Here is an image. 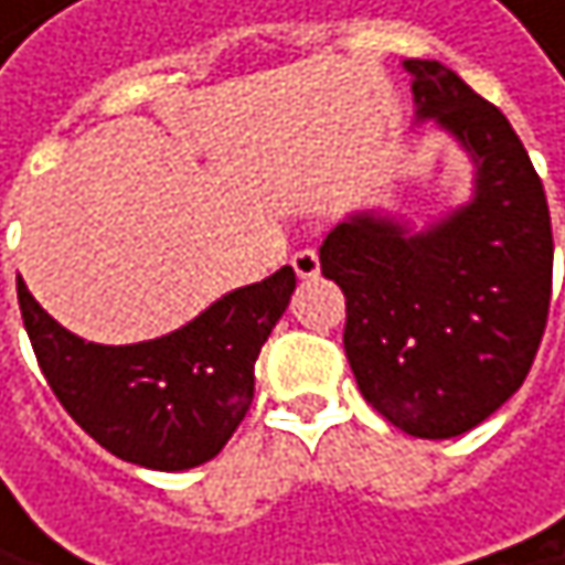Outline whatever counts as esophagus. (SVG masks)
<instances>
[{"label": "esophagus", "mask_w": 565, "mask_h": 565, "mask_svg": "<svg viewBox=\"0 0 565 565\" xmlns=\"http://www.w3.org/2000/svg\"><path fill=\"white\" fill-rule=\"evenodd\" d=\"M290 265H294L297 278H317V275H320V255H317V248H300V252H294Z\"/></svg>", "instance_id": "1"}]
</instances>
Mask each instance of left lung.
<instances>
[{"label": "left lung", "mask_w": 565, "mask_h": 565, "mask_svg": "<svg viewBox=\"0 0 565 565\" xmlns=\"http://www.w3.org/2000/svg\"><path fill=\"white\" fill-rule=\"evenodd\" d=\"M418 120L475 160V195L425 232L353 215L320 245L347 297L343 350L363 398L415 438H455L516 393L540 350L553 228L510 120L441 61L408 57Z\"/></svg>", "instance_id": "obj_1"}]
</instances>
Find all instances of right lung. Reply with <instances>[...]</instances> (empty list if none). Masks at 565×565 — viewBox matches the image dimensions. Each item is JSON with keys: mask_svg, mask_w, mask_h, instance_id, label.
<instances>
[{"mask_svg": "<svg viewBox=\"0 0 565 565\" xmlns=\"http://www.w3.org/2000/svg\"><path fill=\"white\" fill-rule=\"evenodd\" d=\"M294 268L238 287L167 337L104 347L64 330L19 281L39 366L64 412L110 455L185 471L215 458L255 398V360L294 294Z\"/></svg>", "mask_w": 565, "mask_h": 565, "instance_id": "obj_1", "label": "right lung"}]
</instances>
